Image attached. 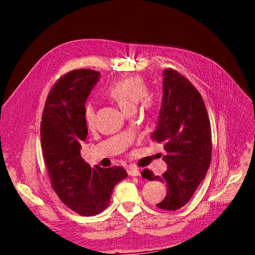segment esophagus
Instances as JSON below:
<instances>
[{
	"mask_svg": "<svg viewBox=\"0 0 255 255\" xmlns=\"http://www.w3.org/2000/svg\"><path fill=\"white\" fill-rule=\"evenodd\" d=\"M128 173L129 176H139L140 175V171L136 168H128Z\"/></svg>",
	"mask_w": 255,
	"mask_h": 255,
	"instance_id": "1",
	"label": "esophagus"
}]
</instances>
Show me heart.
I'll return each instance as SVG.
<instances>
[{
	"mask_svg": "<svg viewBox=\"0 0 255 255\" xmlns=\"http://www.w3.org/2000/svg\"><path fill=\"white\" fill-rule=\"evenodd\" d=\"M107 95L118 102L126 113L136 111L137 105L148 96V85L140 76H129L112 84L106 90ZM151 104L150 101H146ZM83 117L88 127L94 126L96 118V105L94 102L87 101L83 107Z\"/></svg>",
	"mask_w": 255,
	"mask_h": 255,
	"instance_id": "1",
	"label": "heart"
}]
</instances>
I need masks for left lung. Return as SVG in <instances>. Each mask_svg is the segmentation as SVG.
<instances>
[{"instance_id": "8db88e82", "label": "left lung", "mask_w": 255, "mask_h": 255, "mask_svg": "<svg viewBox=\"0 0 255 255\" xmlns=\"http://www.w3.org/2000/svg\"><path fill=\"white\" fill-rule=\"evenodd\" d=\"M163 100L153 140L164 143L167 170L142 177L166 183L167 195L157 206L176 211L186 204L206 175L212 157V132L204 101L186 78L171 69L163 71Z\"/></svg>"}]
</instances>
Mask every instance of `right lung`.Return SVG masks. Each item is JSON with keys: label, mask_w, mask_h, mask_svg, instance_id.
<instances>
[{"label": "right lung", "mask_w": 255, "mask_h": 255, "mask_svg": "<svg viewBox=\"0 0 255 255\" xmlns=\"http://www.w3.org/2000/svg\"><path fill=\"white\" fill-rule=\"evenodd\" d=\"M100 76L88 69L63 76L50 91L40 126L52 187L61 201L82 216L102 213L111 203L114 187L128 176L122 167H90L81 156V143L88 134L83 107Z\"/></svg>", "instance_id": "right-lung-1"}]
</instances>
